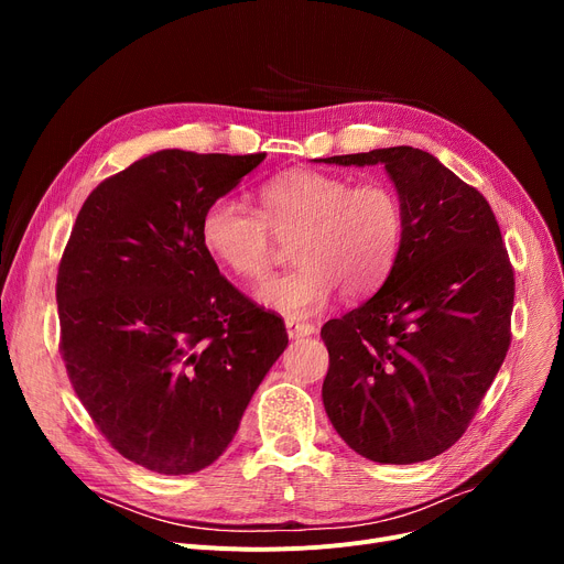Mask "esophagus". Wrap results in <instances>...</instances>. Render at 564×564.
Returning <instances> with one entry per match:
<instances>
[{"label":"esophagus","instance_id":"esophagus-1","mask_svg":"<svg viewBox=\"0 0 564 564\" xmlns=\"http://www.w3.org/2000/svg\"><path fill=\"white\" fill-rule=\"evenodd\" d=\"M285 329H288V336H290V338H304V336L315 334V324L288 319V322H285Z\"/></svg>","mask_w":564,"mask_h":564}]
</instances>
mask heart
I'll return each instance as SVG.
<instances>
[{
	"label": "heart",
	"mask_w": 564,
	"mask_h": 564,
	"mask_svg": "<svg viewBox=\"0 0 564 564\" xmlns=\"http://www.w3.org/2000/svg\"><path fill=\"white\" fill-rule=\"evenodd\" d=\"M398 189L324 171H290L258 192V213L232 196L215 198L200 217V242L221 267L260 281L276 260V237L292 245L297 270L264 281L258 300L288 317H311L332 302L364 297L389 279L404 245Z\"/></svg>",
	"instance_id": "obj_1"
}]
</instances>
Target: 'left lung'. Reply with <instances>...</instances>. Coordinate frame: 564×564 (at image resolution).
<instances>
[{
  "instance_id": "left-lung-1",
  "label": "left lung",
  "mask_w": 564,
  "mask_h": 564,
  "mask_svg": "<svg viewBox=\"0 0 564 564\" xmlns=\"http://www.w3.org/2000/svg\"><path fill=\"white\" fill-rule=\"evenodd\" d=\"M383 164L404 205V245L359 308L329 319L327 416L379 464H416L462 438L510 349L514 270L491 205L411 145L336 155Z\"/></svg>"
}]
</instances>
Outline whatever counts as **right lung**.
Returning a JSON list of instances; mask_svg holds the SVG:
<instances>
[{"label": "right lung", "mask_w": 564, "mask_h": 564, "mask_svg": "<svg viewBox=\"0 0 564 564\" xmlns=\"http://www.w3.org/2000/svg\"><path fill=\"white\" fill-rule=\"evenodd\" d=\"M264 160L160 151L109 175L75 219L56 274L58 351L96 427L126 459L189 476L232 441L281 357L283 319L200 242V217Z\"/></svg>", "instance_id": "obj_1"}]
</instances>
